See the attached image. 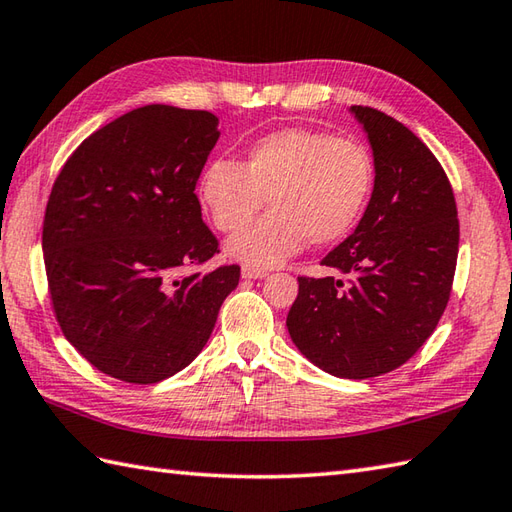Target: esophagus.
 Returning a JSON list of instances; mask_svg holds the SVG:
<instances>
[{
  "label": "esophagus",
  "instance_id": "1",
  "mask_svg": "<svg viewBox=\"0 0 512 512\" xmlns=\"http://www.w3.org/2000/svg\"><path fill=\"white\" fill-rule=\"evenodd\" d=\"M266 275H268V270H264V268L242 266V277H244V279H264Z\"/></svg>",
  "mask_w": 512,
  "mask_h": 512
}]
</instances>
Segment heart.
<instances>
[{
	"mask_svg": "<svg viewBox=\"0 0 512 512\" xmlns=\"http://www.w3.org/2000/svg\"><path fill=\"white\" fill-rule=\"evenodd\" d=\"M374 189V162L363 143L308 127H286L255 140L244 160H213L198 195L217 231L233 233L226 253L255 268L284 264L306 246H328L352 231Z\"/></svg>",
	"mask_w": 512,
	"mask_h": 512,
	"instance_id": "obj_1",
	"label": "heart"
}]
</instances>
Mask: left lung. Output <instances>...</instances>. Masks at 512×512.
Here are the masks:
<instances>
[{"label": "left lung", "mask_w": 512, "mask_h": 512, "mask_svg": "<svg viewBox=\"0 0 512 512\" xmlns=\"http://www.w3.org/2000/svg\"><path fill=\"white\" fill-rule=\"evenodd\" d=\"M374 154V191L354 233L321 259L328 277H299L288 312L299 352L339 378L407 363L442 317L458 264L451 182L429 147L396 118L352 105Z\"/></svg>", "instance_id": "obj_1"}]
</instances>
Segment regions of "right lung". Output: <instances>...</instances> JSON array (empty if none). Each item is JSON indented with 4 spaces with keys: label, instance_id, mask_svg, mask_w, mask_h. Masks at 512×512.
<instances>
[{
    "label": "right lung",
    "instance_id": "right-lung-1",
    "mask_svg": "<svg viewBox=\"0 0 512 512\" xmlns=\"http://www.w3.org/2000/svg\"><path fill=\"white\" fill-rule=\"evenodd\" d=\"M217 116L145 105L76 147L43 217L52 310L99 372L151 385L209 341L239 266L182 270L220 253L195 184L215 147Z\"/></svg>",
    "mask_w": 512,
    "mask_h": 512
}]
</instances>
